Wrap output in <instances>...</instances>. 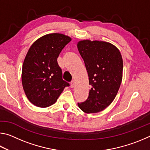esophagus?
<instances>
[{
  "label": "esophagus",
  "instance_id": "esophagus-1",
  "mask_svg": "<svg viewBox=\"0 0 150 150\" xmlns=\"http://www.w3.org/2000/svg\"><path fill=\"white\" fill-rule=\"evenodd\" d=\"M75 85V81H71V88H74Z\"/></svg>",
  "mask_w": 150,
  "mask_h": 150
}]
</instances>
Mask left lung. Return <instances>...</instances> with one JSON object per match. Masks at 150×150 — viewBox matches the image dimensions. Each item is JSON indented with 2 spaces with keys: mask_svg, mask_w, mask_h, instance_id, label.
Masks as SVG:
<instances>
[{
  "mask_svg": "<svg viewBox=\"0 0 150 150\" xmlns=\"http://www.w3.org/2000/svg\"><path fill=\"white\" fill-rule=\"evenodd\" d=\"M77 46L91 85L87 99L77 105L84 112L97 113L110 105L117 95L122 80V57L120 50L109 42L83 40Z\"/></svg>",
  "mask_w": 150,
  "mask_h": 150,
  "instance_id": "1",
  "label": "left lung"
}]
</instances>
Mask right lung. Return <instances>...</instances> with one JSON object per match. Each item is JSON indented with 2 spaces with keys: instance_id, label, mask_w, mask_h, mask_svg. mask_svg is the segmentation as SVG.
<instances>
[{
  "instance_id": "obj_1",
  "label": "right lung",
  "mask_w": 150,
  "mask_h": 150,
  "mask_svg": "<svg viewBox=\"0 0 150 150\" xmlns=\"http://www.w3.org/2000/svg\"><path fill=\"white\" fill-rule=\"evenodd\" d=\"M71 38L60 33L43 35L28 51L22 69V83L28 99L38 107L54 105L69 84L62 79L57 58Z\"/></svg>"
}]
</instances>
